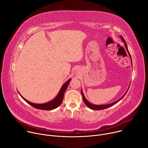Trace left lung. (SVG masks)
Wrapping results in <instances>:
<instances>
[{
  "mask_svg": "<svg viewBox=\"0 0 148 148\" xmlns=\"http://www.w3.org/2000/svg\"><path fill=\"white\" fill-rule=\"evenodd\" d=\"M120 37L121 38V39H122V41H123V43H124L125 47V48H126V50H127V51H128V54H129V56H130V58H131V62H132L131 56V54H130V52H129V50H128V49L127 45H126V41H125V40H124V38H123V37H122V36H120ZM129 88H130V87H128V90L126 91V92L125 93V94H124V95H123V96H122L120 99H119L118 101H115V102H113V103H109V104H107V105H95V104L91 103L89 102L86 99V98H85V97H84V94H83V92H82V90H81V94H82V98H83V101H84V103H85V104L87 105V106L88 108H90V109L93 110H104V109H106V108H109V107H112V105H115V103H116L117 102H119L121 99H122V98H123V97L126 95V92H128V90H129Z\"/></svg>",
  "mask_w": 148,
  "mask_h": 148,
  "instance_id": "1",
  "label": "left lung"
}]
</instances>
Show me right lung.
<instances>
[{
    "label": "right lung",
    "instance_id": "1",
    "mask_svg": "<svg viewBox=\"0 0 148 148\" xmlns=\"http://www.w3.org/2000/svg\"><path fill=\"white\" fill-rule=\"evenodd\" d=\"M71 79H69L66 82H65L64 84H63L61 88L60 89L58 94L56 97V98H54V99H53L52 101H51L49 102H47V103H32V102H30L29 101L26 100L25 98H24L22 95L19 94V92H18V94L26 102H27L29 104L32 105V107H33L35 108H37L38 110H47V111L52 110H54V109L57 108L58 106H60V104L62 102L63 97H64V94L67 88V87L69 86L70 82L71 81Z\"/></svg>",
    "mask_w": 148,
    "mask_h": 148
}]
</instances>
